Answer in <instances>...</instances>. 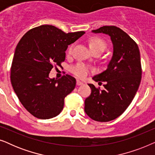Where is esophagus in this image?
I'll return each mask as SVG.
<instances>
[{"label": "esophagus", "mask_w": 155, "mask_h": 155, "mask_svg": "<svg viewBox=\"0 0 155 155\" xmlns=\"http://www.w3.org/2000/svg\"><path fill=\"white\" fill-rule=\"evenodd\" d=\"M84 83H83V82H82V81H80V80H77V85H82V84H83Z\"/></svg>", "instance_id": "esophagus-1"}]
</instances>
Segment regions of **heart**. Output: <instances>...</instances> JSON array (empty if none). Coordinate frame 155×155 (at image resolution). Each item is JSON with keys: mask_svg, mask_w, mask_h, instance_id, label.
<instances>
[{"mask_svg": "<svg viewBox=\"0 0 155 155\" xmlns=\"http://www.w3.org/2000/svg\"><path fill=\"white\" fill-rule=\"evenodd\" d=\"M89 45L93 52L104 51L107 48V44L104 40L98 37H94L91 38L89 41ZM73 49V46H70L68 48V54H71ZM91 71L90 68L84 63H78L75 66L72 68V72L76 76L79 78H84L88 75Z\"/></svg>", "mask_w": 155, "mask_h": 155, "instance_id": "b5f03b06", "label": "heart"}]
</instances>
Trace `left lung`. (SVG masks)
I'll use <instances>...</instances> for the list:
<instances>
[{"label":"left lung","instance_id":"left-lung-1","mask_svg":"<svg viewBox=\"0 0 155 155\" xmlns=\"http://www.w3.org/2000/svg\"><path fill=\"white\" fill-rule=\"evenodd\" d=\"M111 37L113 56L107 70L92 79L104 90L88 84L92 92L84 101V111L99 122H108L121 115L132 102L140 84L142 68L139 48L128 34L116 26H103L92 31Z\"/></svg>","mask_w":155,"mask_h":155}]
</instances>
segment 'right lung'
<instances>
[{
  "instance_id": "add662e5",
  "label": "right lung",
  "mask_w": 155,
  "mask_h": 155,
  "mask_svg": "<svg viewBox=\"0 0 155 155\" xmlns=\"http://www.w3.org/2000/svg\"><path fill=\"white\" fill-rule=\"evenodd\" d=\"M85 33H65L52 25H44L27 31L16 46L10 70L11 84L19 100L35 117L48 119L63 109L64 99L75 87L69 75L50 78L54 65L65 61V53Z\"/></svg>"
}]
</instances>
